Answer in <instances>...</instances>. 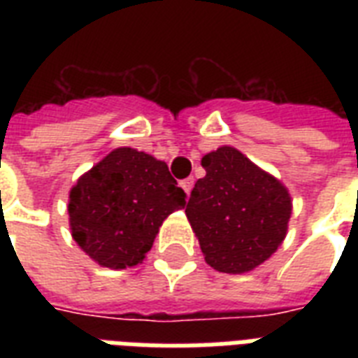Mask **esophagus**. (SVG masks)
Masks as SVG:
<instances>
[{
  "instance_id": "obj_1",
  "label": "esophagus",
  "mask_w": 358,
  "mask_h": 358,
  "mask_svg": "<svg viewBox=\"0 0 358 358\" xmlns=\"http://www.w3.org/2000/svg\"><path fill=\"white\" fill-rule=\"evenodd\" d=\"M193 184H195V180H193V178H185V180H182V182H180L182 189H184L187 195H189L191 189H193Z\"/></svg>"
}]
</instances>
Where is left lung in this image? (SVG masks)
Masks as SVG:
<instances>
[{
    "label": "left lung",
    "instance_id": "1",
    "mask_svg": "<svg viewBox=\"0 0 358 358\" xmlns=\"http://www.w3.org/2000/svg\"><path fill=\"white\" fill-rule=\"evenodd\" d=\"M201 165L206 176L196 180L185 215L204 260L219 273L252 271L286 238L288 187L234 146H219Z\"/></svg>",
    "mask_w": 358,
    "mask_h": 358
}]
</instances>
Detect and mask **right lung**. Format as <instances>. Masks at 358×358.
Returning <instances> with one entry per match:
<instances>
[{"mask_svg": "<svg viewBox=\"0 0 358 358\" xmlns=\"http://www.w3.org/2000/svg\"><path fill=\"white\" fill-rule=\"evenodd\" d=\"M184 206L185 193L167 163L120 146L72 185L70 232L96 264L126 269L143 264L163 221Z\"/></svg>", "mask_w": 358, "mask_h": 358, "instance_id": "right-lung-1", "label": "right lung"}]
</instances>
